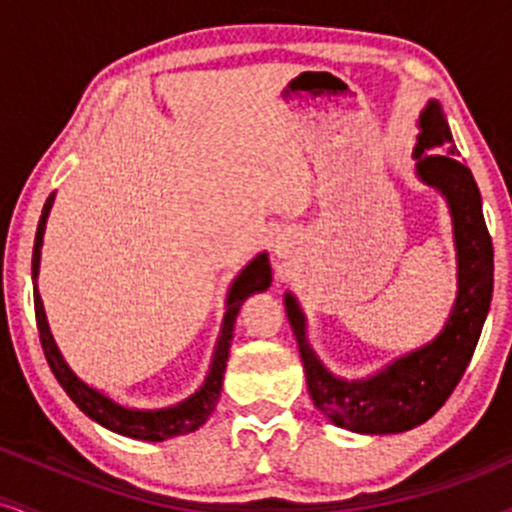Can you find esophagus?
I'll return each mask as SVG.
<instances>
[{
  "instance_id": "obj_1",
  "label": "esophagus",
  "mask_w": 512,
  "mask_h": 512,
  "mask_svg": "<svg viewBox=\"0 0 512 512\" xmlns=\"http://www.w3.org/2000/svg\"><path fill=\"white\" fill-rule=\"evenodd\" d=\"M273 254L275 256H287L292 251V239H290V234H278V237L273 239Z\"/></svg>"
}]
</instances>
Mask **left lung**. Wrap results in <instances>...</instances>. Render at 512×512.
Wrapping results in <instances>:
<instances>
[{"label":"left lung","mask_w":512,"mask_h":512,"mask_svg":"<svg viewBox=\"0 0 512 512\" xmlns=\"http://www.w3.org/2000/svg\"><path fill=\"white\" fill-rule=\"evenodd\" d=\"M457 154L442 106L430 99L418 116L416 176L445 198L457 251V297L433 341L389 360L372 375L348 380L321 363L309 343L300 302L285 292V314L300 348L309 396L333 426L360 435H392L421 426L445 404L472 360L491 307L493 244L479 186Z\"/></svg>","instance_id":"left-lung-1"}]
</instances>
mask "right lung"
Instances as JSON below:
<instances>
[{"label":"right lung","instance_id":"1","mask_svg":"<svg viewBox=\"0 0 512 512\" xmlns=\"http://www.w3.org/2000/svg\"><path fill=\"white\" fill-rule=\"evenodd\" d=\"M55 193H50V198L45 200L43 215H40L38 229H36V244H33V263H31V275H33V304H36V321H38V333L40 343H43L45 358H48L50 370H53L55 380L60 382V387L65 389L67 396L79 406V411H84L91 421H96L99 426L113 430V433L125 435L132 440H147V442H162L179 438V435L193 433L203 426L210 418V413L215 411L217 399L222 392V377H225V367L229 358V346H232L234 336V321H237L239 307L246 297H251L254 292L268 290L271 287V263H268V254L261 251L241 268L237 278L232 280L227 290L225 300V317H222L220 333H217L215 350H212L208 375H205L203 384L191 396L179 401L174 406H164V409H132V406L120 404V401L108 396L101 389L86 384L77 372L67 365L65 355L57 348L53 331H50L48 317H45L43 300H40L38 292V273H40V249H43V234L45 225H48V215L53 210Z\"/></svg>","mask_w":512,"mask_h":512}]
</instances>
